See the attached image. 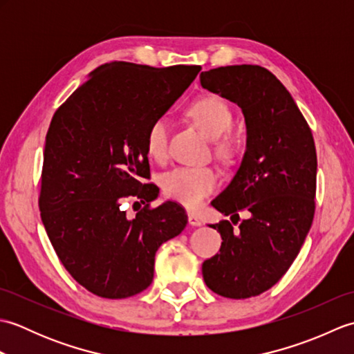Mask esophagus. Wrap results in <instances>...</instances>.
<instances>
[{"label": "esophagus", "instance_id": "obj_1", "mask_svg": "<svg viewBox=\"0 0 354 354\" xmlns=\"http://www.w3.org/2000/svg\"><path fill=\"white\" fill-rule=\"evenodd\" d=\"M189 223L192 225V227H201V225H202L199 217L194 214V213H192V212L189 213Z\"/></svg>", "mask_w": 354, "mask_h": 354}]
</instances>
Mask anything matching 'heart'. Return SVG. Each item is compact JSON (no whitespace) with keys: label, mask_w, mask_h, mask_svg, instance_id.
Here are the masks:
<instances>
[{"label":"heart","mask_w":354,"mask_h":354,"mask_svg":"<svg viewBox=\"0 0 354 354\" xmlns=\"http://www.w3.org/2000/svg\"><path fill=\"white\" fill-rule=\"evenodd\" d=\"M189 115L209 138L216 141V150L221 156L231 155L230 141L222 140L232 126V114L228 104L219 97L205 95L194 100L187 108ZM146 150L150 158L162 161L169 153V122L167 118L158 117L149 124L146 132ZM219 185V175L212 167L199 165H183L165 173L162 178L164 193L173 201L196 208L209 193Z\"/></svg>","instance_id":"1"}]
</instances>
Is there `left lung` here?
<instances>
[{"label": "left lung", "mask_w": 354, "mask_h": 354, "mask_svg": "<svg viewBox=\"0 0 354 354\" xmlns=\"http://www.w3.org/2000/svg\"><path fill=\"white\" fill-rule=\"evenodd\" d=\"M199 77L202 88L236 103L246 124L242 162L212 205L223 216L250 213L239 228L228 221L212 225L221 252L202 263V275L217 295L250 298L286 274L312 227L317 150L297 103L266 68L230 65Z\"/></svg>", "instance_id": "obj_1"}]
</instances>
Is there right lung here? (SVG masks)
I'll list each match as a JSON object with an SVG mask.
<instances>
[{"label": "right lung", "mask_w": 354, "mask_h": 354, "mask_svg": "<svg viewBox=\"0 0 354 354\" xmlns=\"http://www.w3.org/2000/svg\"><path fill=\"white\" fill-rule=\"evenodd\" d=\"M199 71V65L104 64L53 115L41 219L65 269L97 297L118 299L147 289L158 248L185 228V209L175 202L149 208L160 190L145 183L146 132ZM127 196L148 202L133 218L121 208Z\"/></svg>", "instance_id": "right-lung-1"}]
</instances>
